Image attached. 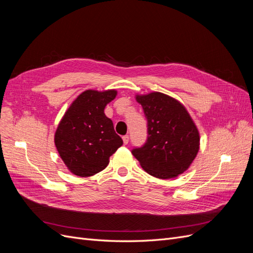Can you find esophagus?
Masks as SVG:
<instances>
[{
	"label": "esophagus",
	"mask_w": 253,
	"mask_h": 253,
	"mask_svg": "<svg viewBox=\"0 0 253 253\" xmlns=\"http://www.w3.org/2000/svg\"><path fill=\"white\" fill-rule=\"evenodd\" d=\"M122 140H124V143H125V144H127V143H128V140H129V136H128V135H125L124 137H122Z\"/></svg>",
	"instance_id": "34e87169"
}]
</instances>
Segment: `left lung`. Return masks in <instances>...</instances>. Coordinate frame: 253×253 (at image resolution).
<instances>
[{
  "label": "left lung",
  "instance_id": "8db88e82",
  "mask_svg": "<svg viewBox=\"0 0 253 253\" xmlns=\"http://www.w3.org/2000/svg\"><path fill=\"white\" fill-rule=\"evenodd\" d=\"M147 118V140L132 154L142 169L169 179L185 172L200 149V134L189 113L174 98L154 91L137 96Z\"/></svg>",
  "mask_w": 253,
  "mask_h": 253
}]
</instances>
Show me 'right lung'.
<instances>
[{"instance_id": "add662e5", "label": "right lung", "mask_w": 253, "mask_h": 253, "mask_svg": "<svg viewBox=\"0 0 253 253\" xmlns=\"http://www.w3.org/2000/svg\"><path fill=\"white\" fill-rule=\"evenodd\" d=\"M116 90H85L72 103L59 124L55 144L68 170L87 177L105 169L124 141L105 116V105Z\"/></svg>"}]
</instances>
